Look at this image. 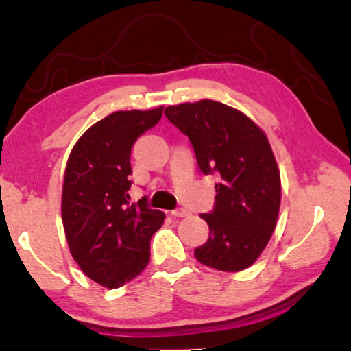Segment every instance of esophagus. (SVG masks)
Returning a JSON list of instances; mask_svg holds the SVG:
<instances>
[{
  "label": "esophagus",
  "instance_id": "1",
  "mask_svg": "<svg viewBox=\"0 0 351 351\" xmlns=\"http://www.w3.org/2000/svg\"><path fill=\"white\" fill-rule=\"evenodd\" d=\"M171 216H172V217H186V216H189V211H186V210H183V208H180V210L171 211Z\"/></svg>",
  "mask_w": 351,
  "mask_h": 351
}]
</instances>
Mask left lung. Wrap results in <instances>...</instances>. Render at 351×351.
Wrapping results in <instances>:
<instances>
[{
  "mask_svg": "<svg viewBox=\"0 0 351 351\" xmlns=\"http://www.w3.org/2000/svg\"><path fill=\"white\" fill-rule=\"evenodd\" d=\"M165 115L191 140L200 171L219 176L214 211L200 216L210 237L194 250L195 259L219 271H242L267 248L279 216L280 172L267 134L214 100L174 104Z\"/></svg>",
  "mask_w": 351,
  "mask_h": 351,
  "instance_id": "8db88e82",
  "label": "left lung"
}]
</instances>
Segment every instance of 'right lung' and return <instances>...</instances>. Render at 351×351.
Masks as SVG:
<instances>
[{
  "instance_id": "1",
  "label": "right lung",
  "mask_w": 351,
  "mask_h": 351,
  "mask_svg": "<svg viewBox=\"0 0 351 351\" xmlns=\"http://www.w3.org/2000/svg\"><path fill=\"white\" fill-rule=\"evenodd\" d=\"M163 106L117 110L97 121L69 154L61 193V219L73 261L109 290L128 284L149 262V242L165 213L146 197L129 202L134 141L162 119Z\"/></svg>"
}]
</instances>
